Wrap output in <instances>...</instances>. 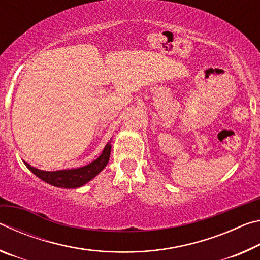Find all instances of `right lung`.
<instances>
[{
    "instance_id": "1",
    "label": "right lung",
    "mask_w": 260,
    "mask_h": 260,
    "mask_svg": "<svg viewBox=\"0 0 260 260\" xmlns=\"http://www.w3.org/2000/svg\"><path fill=\"white\" fill-rule=\"evenodd\" d=\"M110 152H111V144L109 142L105 146L103 152L94 161H91L90 164L86 166L72 170H61L49 172V171H41L35 169V167L30 166L25 161L24 164L33 174L43 180L45 182L51 184V186L60 188H78L89 182L91 179H94L107 166L110 158Z\"/></svg>"
}]
</instances>
